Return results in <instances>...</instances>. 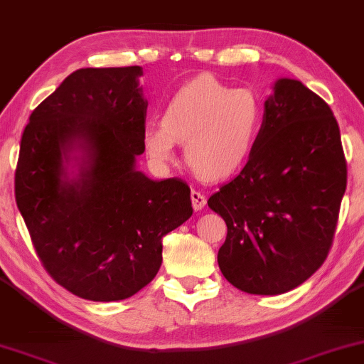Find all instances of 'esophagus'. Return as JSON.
I'll return each instance as SVG.
<instances>
[{
	"label": "esophagus",
	"mask_w": 364,
	"mask_h": 364,
	"mask_svg": "<svg viewBox=\"0 0 364 364\" xmlns=\"http://www.w3.org/2000/svg\"><path fill=\"white\" fill-rule=\"evenodd\" d=\"M191 203H193V208H195V211L201 210L203 206L206 205V196L203 195V193L193 190L191 191Z\"/></svg>",
	"instance_id": "1"
}]
</instances>
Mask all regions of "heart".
Returning a JSON list of instances; mask_svg holds the SVG:
<instances>
[{
    "instance_id": "b5f03b06",
    "label": "heart",
    "mask_w": 364,
    "mask_h": 364,
    "mask_svg": "<svg viewBox=\"0 0 364 364\" xmlns=\"http://www.w3.org/2000/svg\"><path fill=\"white\" fill-rule=\"evenodd\" d=\"M264 123V103L256 91L221 83L211 75L193 77L168 101L161 123L148 124L144 151L153 163L174 158V143H185V158L198 176L218 181L248 161Z\"/></svg>"
}]
</instances>
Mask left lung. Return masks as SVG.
<instances>
[{"label": "left lung", "instance_id": "obj_1", "mask_svg": "<svg viewBox=\"0 0 364 364\" xmlns=\"http://www.w3.org/2000/svg\"><path fill=\"white\" fill-rule=\"evenodd\" d=\"M273 90L248 163L208 200L228 226L221 273L250 294L291 291L324 263L348 178L326 101L288 77Z\"/></svg>", "mask_w": 364, "mask_h": 364}]
</instances>
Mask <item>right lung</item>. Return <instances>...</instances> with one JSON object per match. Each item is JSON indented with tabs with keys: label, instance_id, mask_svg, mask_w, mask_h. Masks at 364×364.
Here are the masks:
<instances>
[{
	"label": "right lung",
	"instance_id": "1",
	"mask_svg": "<svg viewBox=\"0 0 364 364\" xmlns=\"http://www.w3.org/2000/svg\"><path fill=\"white\" fill-rule=\"evenodd\" d=\"M141 75L139 66L71 73L33 109L19 144L14 198L38 258L91 301H119L151 283L163 238L193 215L183 179L153 181L134 168L148 108ZM76 146L84 163L70 182L62 158Z\"/></svg>",
	"mask_w": 364,
	"mask_h": 364
}]
</instances>
